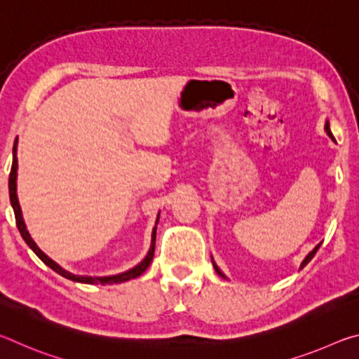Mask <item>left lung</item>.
<instances>
[{"mask_svg": "<svg viewBox=\"0 0 359 359\" xmlns=\"http://www.w3.org/2000/svg\"><path fill=\"white\" fill-rule=\"evenodd\" d=\"M325 131H326V135H327V136H330L331 139H334V136H332V133H331V128H330V120H326V123H325ZM320 245H321V242H320V244H317V245H315V248H313V250H312L311 253H309L306 258H304V259H302V263H301V267H299V269H302V267H306V266L309 264V261H311V259H312V258L315 257V253H317V250H318V248H320ZM210 258H212V257H210ZM212 264H214V269H215V272H217V274H218V276H220L222 278H226V280H228V277H226V276H224V274H223V272L220 271V267H218V266H217V263H215V261H214V258H212Z\"/></svg>", "mask_w": 359, "mask_h": 359, "instance_id": "1", "label": "left lung"}]
</instances>
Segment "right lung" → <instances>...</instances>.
Here are the masks:
<instances>
[{
    "mask_svg": "<svg viewBox=\"0 0 359 359\" xmlns=\"http://www.w3.org/2000/svg\"><path fill=\"white\" fill-rule=\"evenodd\" d=\"M17 145H19V141L15 139L14 142V147H12V168H11V174H9V198H11V205L12 209H14V214H15V223H17V228H19L20 234L23 241L27 242L28 247L32 248V250L38 255V257L44 261V263L60 274L65 278H69L72 282H79V283H88V285H112V283H121V282H126V280H131V278H136L142 274V272L147 269L150 266L151 259H154V253H155V236H156V224L158 220H160V214L156 215V222H155V226L151 229V242H150V248L147 255H145V258L141 261V263H137L135 267H131V269L125 271V272H120V274H115V276H104V277H96V276H77V274H72V272L63 269L62 266L58 263H55L52 258H48L47 255L41 250L38 247V244L33 241L32 236H29L28 229H27V224L25 220H23V215H22V208L19 204V198H17V169H19V160H17Z\"/></svg>",
    "mask_w": 359,
    "mask_h": 359,
    "instance_id": "right-lung-1",
    "label": "right lung"
}]
</instances>
